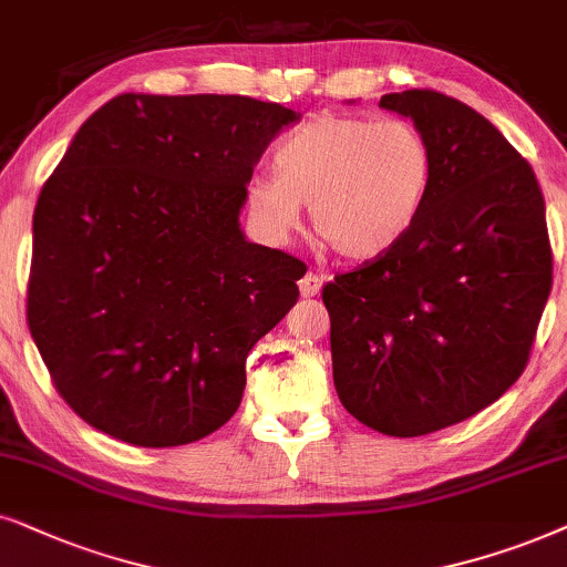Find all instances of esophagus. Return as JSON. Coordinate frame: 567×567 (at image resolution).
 <instances>
[{
    "label": "esophagus",
    "instance_id": "obj_1",
    "mask_svg": "<svg viewBox=\"0 0 567 567\" xmlns=\"http://www.w3.org/2000/svg\"><path fill=\"white\" fill-rule=\"evenodd\" d=\"M321 285H323V279H321L319 275H313V271H308V275L300 277V282H298L300 296H303V298H313V296H319Z\"/></svg>",
    "mask_w": 567,
    "mask_h": 567
}]
</instances>
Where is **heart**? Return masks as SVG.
<instances>
[{"instance_id": "obj_1", "label": "heart", "mask_w": 567, "mask_h": 567, "mask_svg": "<svg viewBox=\"0 0 567 567\" xmlns=\"http://www.w3.org/2000/svg\"><path fill=\"white\" fill-rule=\"evenodd\" d=\"M433 150L410 121L319 116L279 142L275 176L246 184L254 228L282 244L308 205L311 228L350 261L389 254L425 207Z\"/></svg>"}]
</instances>
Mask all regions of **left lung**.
Here are the masks:
<instances>
[{
    "label": "left lung",
    "instance_id": "left-lung-1",
    "mask_svg": "<svg viewBox=\"0 0 567 567\" xmlns=\"http://www.w3.org/2000/svg\"><path fill=\"white\" fill-rule=\"evenodd\" d=\"M433 150L412 230L323 285L344 410L383 435L456 425L524 373L553 290L545 196L532 165L470 105L435 90L381 97Z\"/></svg>",
    "mask_w": 567,
    "mask_h": 567
}]
</instances>
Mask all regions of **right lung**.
<instances>
[{"mask_svg":"<svg viewBox=\"0 0 567 567\" xmlns=\"http://www.w3.org/2000/svg\"><path fill=\"white\" fill-rule=\"evenodd\" d=\"M298 118L248 95L124 93L74 134L33 213L28 327L87 425L168 449L236 414L248 352L306 275L238 223L254 165Z\"/></svg>","mask_w":567,"mask_h":567,"instance_id":"1","label":"right lung"}]
</instances>
